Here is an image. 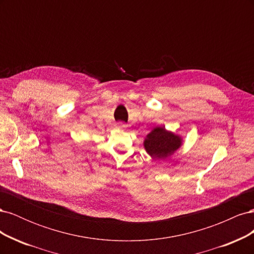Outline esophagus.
<instances>
[{
	"label": "esophagus",
	"mask_w": 254,
	"mask_h": 254,
	"mask_svg": "<svg viewBox=\"0 0 254 254\" xmlns=\"http://www.w3.org/2000/svg\"><path fill=\"white\" fill-rule=\"evenodd\" d=\"M119 128H120V129H124V128H125V126H124V125H122V124H121V125L119 126Z\"/></svg>",
	"instance_id": "esophagus-1"
}]
</instances>
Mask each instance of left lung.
I'll list each match as a JSON object with an SVG mask.
<instances>
[{
    "instance_id": "8db88e82",
    "label": "left lung",
    "mask_w": 254,
    "mask_h": 254,
    "mask_svg": "<svg viewBox=\"0 0 254 254\" xmlns=\"http://www.w3.org/2000/svg\"><path fill=\"white\" fill-rule=\"evenodd\" d=\"M183 144V137L165 129L164 126H157L145 136L143 145L146 152L152 158L162 160L171 157Z\"/></svg>"
}]
</instances>
